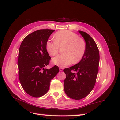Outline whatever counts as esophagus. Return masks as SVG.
Segmentation results:
<instances>
[{"label": "esophagus", "mask_w": 120, "mask_h": 120, "mask_svg": "<svg viewBox=\"0 0 120 120\" xmlns=\"http://www.w3.org/2000/svg\"><path fill=\"white\" fill-rule=\"evenodd\" d=\"M59 70H60V71H63V70H64V68H63L60 67V68H59Z\"/></svg>", "instance_id": "esophagus-1"}]
</instances>
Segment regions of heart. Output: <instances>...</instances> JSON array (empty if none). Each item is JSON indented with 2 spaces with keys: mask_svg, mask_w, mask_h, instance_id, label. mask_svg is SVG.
I'll use <instances>...</instances> for the list:
<instances>
[{
  "mask_svg": "<svg viewBox=\"0 0 120 120\" xmlns=\"http://www.w3.org/2000/svg\"><path fill=\"white\" fill-rule=\"evenodd\" d=\"M54 41L46 43V49L50 56H55L59 52V47L64 46L63 54L52 59V63L60 67H64L71 63L74 64L80 61L84 56L86 50L85 41L79 35L68 30L58 31L53 35Z\"/></svg>",
  "mask_w": 120,
  "mask_h": 120,
  "instance_id": "heart-1",
  "label": "heart"
}]
</instances>
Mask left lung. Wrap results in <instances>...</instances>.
Returning <instances> with one entry per match:
<instances>
[{
	"mask_svg": "<svg viewBox=\"0 0 120 120\" xmlns=\"http://www.w3.org/2000/svg\"><path fill=\"white\" fill-rule=\"evenodd\" d=\"M78 31L86 42L84 56L77 64L64 70L66 74L64 82V92L74 100L82 99L92 91L96 83L100 61L99 49L94 40L86 32Z\"/></svg>",
	"mask_w": 120,
	"mask_h": 120,
	"instance_id": "8db88e82",
	"label": "left lung"
}]
</instances>
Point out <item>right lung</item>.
Here are the masks:
<instances>
[{"mask_svg":"<svg viewBox=\"0 0 120 120\" xmlns=\"http://www.w3.org/2000/svg\"><path fill=\"white\" fill-rule=\"evenodd\" d=\"M54 30H39L25 37L19 52L18 68L19 81L23 90L30 96L38 98L48 92L50 83L59 72L54 66L45 68L51 59L46 49V43Z\"/></svg>","mask_w":120,"mask_h":120,"instance_id":"obj_1","label":"right lung"}]
</instances>
